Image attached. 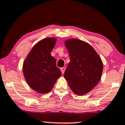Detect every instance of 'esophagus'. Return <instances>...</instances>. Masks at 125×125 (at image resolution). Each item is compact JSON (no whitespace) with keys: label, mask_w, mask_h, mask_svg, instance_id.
Segmentation results:
<instances>
[{"label":"esophagus","mask_w":125,"mask_h":125,"mask_svg":"<svg viewBox=\"0 0 125 125\" xmlns=\"http://www.w3.org/2000/svg\"><path fill=\"white\" fill-rule=\"evenodd\" d=\"M65 70H66V67H65L61 68V70L62 73V74L64 73V71H65Z\"/></svg>","instance_id":"esophagus-1"}]
</instances>
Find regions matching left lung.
Returning a JSON list of instances; mask_svg holds the SVG:
<instances>
[{
  "mask_svg": "<svg viewBox=\"0 0 125 125\" xmlns=\"http://www.w3.org/2000/svg\"><path fill=\"white\" fill-rule=\"evenodd\" d=\"M70 62L64 74L70 89L78 95L86 94L96 86L103 72L102 59L94 48L78 39L65 42Z\"/></svg>",
  "mask_w": 125,
  "mask_h": 125,
  "instance_id": "left-lung-1",
  "label": "left lung"
}]
</instances>
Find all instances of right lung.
I'll use <instances>...</instances> for the list:
<instances>
[{"label": "right lung", "instance_id": "add662e5", "mask_svg": "<svg viewBox=\"0 0 125 125\" xmlns=\"http://www.w3.org/2000/svg\"><path fill=\"white\" fill-rule=\"evenodd\" d=\"M56 39L46 38L33 47L23 63L25 78L31 89L41 94L52 89L62 72L56 67V59L51 56Z\"/></svg>", "mask_w": 125, "mask_h": 125}]
</instances>
